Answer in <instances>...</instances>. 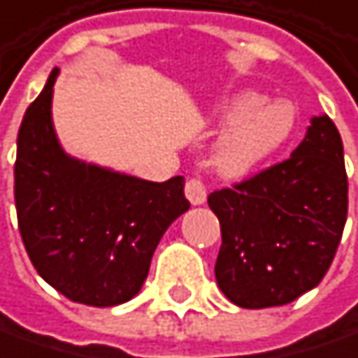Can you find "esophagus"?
I'll list each match as a JSON object with an SVG mask.
<instances>
[{"instance_id": "esophagus-1", "label": "esophagus", "mask_w": 358, "mask_h": 358, "mask_svg": "<svg viewBox=\"0 0 358 358\" xmlns=\"http://www.w3.org/2000/svg\"><path fill=\"white\" fill-rule=\"evenodd\" d=\"M185 198L192 201L194 206H200L206 201V187H203V183H201L200 179H189L187 183H185Z\"/></svg>"}]
</instances>
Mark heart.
Wrapping results in <instances>:
<instances>
[{
  "mask_svg": "<svg viewBox=\"0 0 358 358\" xmlns=\"http://www.w3.org/2000/svg\"><path fill=\"white\" fill-rule=\"evenodd\" d=\"M224 127L214 146L212 164L227 179H243L274 157L296 129V111L289 101H266L241 88L229 94L212 115Z\"/></svg>",
  "mask_w": 358,
  "mask_h": 358,
  "instance_id": "1",
  "label": "heart"
}]
</instances>
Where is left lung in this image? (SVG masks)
<instances>
[{"label":"left lung","instance_id":"left-lung-1","mask_svg":"<svg viewBox=\"0 0 358 358\" xmlns=\"http://www.w3.org/2000/svg\"><path fill=\"white\" fill-rule=\"evenodd\" d=\"M208 206L220 220L214 274L229 301L264 309L315 289L334 259L348 212L334 121L313 117L291 158L212 192Z\"/></svg>","mask_w":358,"mask_h":358}]
</instances>
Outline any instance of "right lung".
I'll use <instances>...</instances> for the list:
<instances>
[{
    "mask_svg": "<svg viewBox=\"0 0 358 358\" xmlns=\"http://www.w3.org/2000/svg\"><path fill=\"white\" fill-rule=\"evenodd\" d=\"M57 73L55 67L18 131V229L32 266L55 291L113 307L140 292L160 237L189 210L185 181H144L66 155L51 119Z\"/></svg>",
    "mask_w": 358,
    "mask_h": 358,
    "instance_id": "obj_1",
    "label": "right lung"
}]
</instances>
